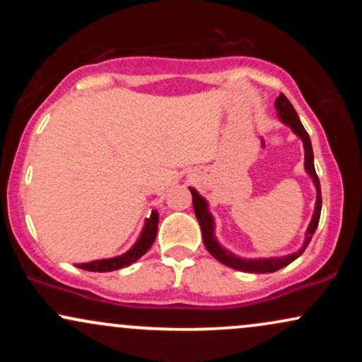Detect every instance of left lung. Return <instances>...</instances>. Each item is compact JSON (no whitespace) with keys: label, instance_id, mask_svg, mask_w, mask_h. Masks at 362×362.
<instances>
[{"label":"left lung","instance_id":"1","mask_svg":"<svg viewBox=\"0 0 362 362\" xmlns=\"http://www.w3.org/2000/svg\"><path fill=\"white\" fill-rule=\"evenodd\" d=\"M276 109H277V115L286 126H289L293 129V132L296 136H300L303 141V146H305V170L308 172V175L313 178V184L317 187V204H315V213L313 218H311V223L306 230V238L305 243H303V248L300 252L291 253V255H284V257H272V259H242V257H236L235 253H231L226 248H223L219 245L218 240L214 236V219L211 216L209 209H207V202L206 199L202 197L197 190L190 187V192H192V202H194V213L195 218H197L199 224H201V231H202V240H204V245L207 248V252L214 257L216 260H219L221 264L228 265V267L236 269V271H243V272H276L279 269L289 265L291 262L296 260L298 257L305 252V248L308 247V243L311 242V236H313L315 230H317L318 221H320V213H322V190H320V180L317 172H315V165H313V148H311V141L306 129L303 127L300 117H298L296 110L294 107L291 105V102L286 98V95H279L276 100Z\"/></svg>","mask_w":362,"mask_h":362}]
</instances>
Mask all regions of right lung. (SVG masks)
<instances>
[{
  "instance_id": "obj_1",
  "label": "right lung",
  "mask_w": 362,
  "mask_h": 362,
  "mask_svg": "<svg viewBox=\"0 0 362 362\" xmlns=\"http://www.w3.org/2000/svg\"><path fill=\"white\" fill-rule=\"evenodd\" d=\"M158 213L153 211L151 216L146 219L144 223L143 231H141L139 240L132 245V248L129 252L124 253V255L114 257V259H103V260H93L88 262V264H78V267L85 269V271H91V272H110V271H117V269L127 267V265L134 264L136 260L141 259V257L146 253L149 248H151L153 242L156 238V231H158Z\"/></svg>"
}]
</instances>
